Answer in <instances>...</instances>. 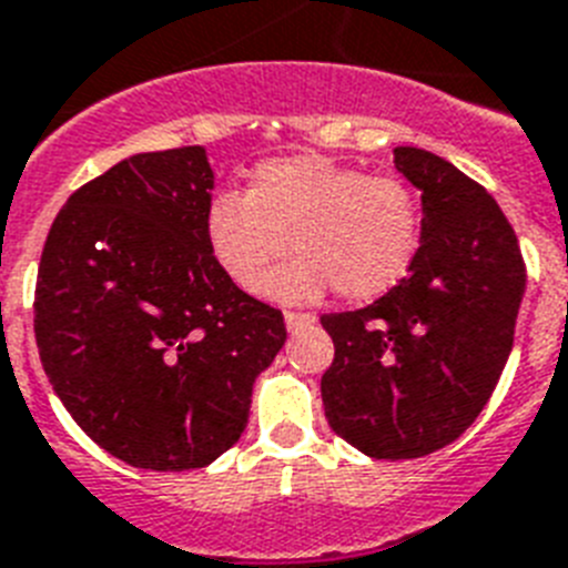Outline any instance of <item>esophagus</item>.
<instances>
[{
    "label": "esophagus",
    "mask_w": 568,
    "mask_h": 568,
    "mask_svg": "<svg viewBox=\"0 0 568 568\" xmlns=\"http://www.w3.org/2000/svg\"><path fill=\"white\" fill-rule=\"evenodd\" d=\"M284 322H287L290 331H298V327H307L316 322V316L313 313H295V311H287L284 313Z\"/></svg>",
    "instance_id": "obj_1"
}]
</instances>
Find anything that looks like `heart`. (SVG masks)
I'll use <instances>...</instances> for the list:
<instances>
[{"mask_svg": "<svg viewBox=\"0 0 568 568\" xmlns=\"http://www.w3.org/2000/svg\"><path fill=\"white\" fill-rule=\"evenodd\" d=\"M418 191L400 176H372L318 153L270 159L246 191H217L205 209V241L241 290L291 248L300 257L264 282L284 302L334 287L342 302H372L400 284L420 250Z\"/></svg>", "mask_w": 568, "mask_h": 568, "instance_id": "b5f03b06", "label": "heart"}]
</instances>
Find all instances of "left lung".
Wrapping results in <instances>:
<instances>
[{"label":"left lung","instance_id":"obj_1","mask_svg":"<svg viewBox=\"0 0 568 568\" xmlns=\"http://www.w3.org/2000/svg\"><path fill=\"white\" fill-rule=\"evenodd\" d=\"M420 191L424 229L409 275L363 311L322 316L334 363L325 418L372 458H420L479 418L514 348L526 261L496 200L447 159L395 148Z\"/></svg>","mask_w":568,"mask_h":568}]
</instances>
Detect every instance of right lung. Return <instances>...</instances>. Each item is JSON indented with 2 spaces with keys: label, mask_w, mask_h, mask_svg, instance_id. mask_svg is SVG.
Returning a JSON list of instances; mask_svg holds the SVG:
<instances>
[{
  "label": "right lung",
  "mask_w": 568,
  "mask_h": 568,
  "mask_svg": "<svg viewBox=\"0 0 568 568\" xmlns=\"http://www.w3.org/2000/svg\"><path fill=\"white\" fill-rule=\"evenodd\" d=\"M205 148L135 153L74 191L34 290L45 377L83 433L142 470H194L246 429L252 383L287 339L205 241Z\"/></svg>",
  "instance_id": "add662e5"
}]
</instances>
